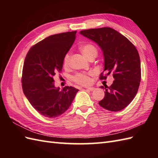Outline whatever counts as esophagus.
Instances as JSON below:
<instances>
[{"label": "esophagus", "instance_id": "obj_1", "mask_svg": "<svg viewBox=\"0 0 158 158\" xmlns=\"http://www.w3.org/2000/svg\"><path fill=\"white\" fill-rule=\"evenodd\" d=\"M87 89L89 90V91H94V90L95 89V88H93V87H90V88H87Z\"/></svg>", "mask_w": 158, "mask_h": 158}]
</instances>
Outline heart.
I'll use <instances>...</instances> for the list:
<instances>
[{"label": "heart", "instance_id": "b5f03b06", "mask_svg": "<svg viewBox=\"0 0 158 158\" xmlns=\"http://www.w3.org/2000/svg\"><path fill=\"white\" fill-rule=\"evenodd\" d=\"M80 50L82 52L86 58L89 59L90 57L93 56L97 55V49L94 45H93L90 43L85 44L80 47ZM70 58V52L66 53L64 56L63 58V64L64 66H67L69 64ZM90 74L85 73H77L73 77V81L81 85H88L91 83V78L89 77Z\"/></svg>", "mask_w": 158, "mask_h": 158}]
</instances>
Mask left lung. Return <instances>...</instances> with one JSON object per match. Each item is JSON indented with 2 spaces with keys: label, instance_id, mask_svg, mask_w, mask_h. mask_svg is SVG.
Instances as JSON below:
<instances>
[{
  "label": "left lung",
  "instance_id": "1",
  "mask_svg": "<svg viewBox=\"0 0 158 158\" xmlns=\"http://www.w3.org/2000/svg\"><path fill=\"white\" fill-rule=\"evenodd\" d=\"M80 34L94 41L102 49L104 56L103 72L100 79H106L113 72L115 79L112 85L101 86L105 98L98 104L110 111L123 109L135 98L141 79L140 60L135 46L126 36L111 28L103 27L80 31Z\"/></svg>",
  "mask_w": 158,
  "mask_h": 158
}]
</instances>
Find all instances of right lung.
<instances>
[{
  "label": "right lung",
  "mask_w": 158,
  "mask_h": 158,
  "mask_svg": "<svg viewBox=\"0 0 158 158\" xmlns=\"http://www.w3.org/2000/svg\"><path fill=\"white\" fill-rule=\"evenodd\" d=\"M77 31L51 35L33 45L23 63L22 83L24 95L36 111L49 118L68 109L78 89L54 85L53 76L62 71L63 58L75 40Z\"/></svg>",
  "instance_id": "obj_1"
}]
</instances>
